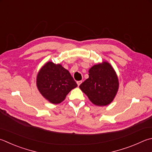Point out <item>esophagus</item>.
Instances as JSON below:
<instances>
[{"label": "esophagus", "mask_w": 152, "mask_h": 152, "mask_svg": "<svg viewBox=\"0 0 152 152\" xmlns=\"http://www.w3.org/2000/svg\"><path fill=\"white\" fill-rule=\"evenodd\" d=\"M82 81H78V82H77V84H78V86H79L81 84V83H82Z\"/></svg>", "instance_id": "1"}]
</instances>
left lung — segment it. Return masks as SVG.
<instances>
[{
	"label": "left lung",
	"mask_w": 152,
	"mask_h": 152,
	"mask_svg": "<svg viewBox=\"0 0 152 152\" xmlns=\"http://www.w3.org/2000/svg\"><path fill=\"white\" fill-rule=\"evenodd\" d=\"M88 72L89 78L79 88L96 106L109 105L119 89V80L114 68L108 62L103 61L94 65Z\"/></svg>",
	"instance_id": "8db88e82"
}]
</instances>
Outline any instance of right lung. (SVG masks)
Wrapping results in <instances>:
<instances>
[{
  "label": "right lung",
  "instance_id": "1",
  "mask_svg": "<svg viewBox=\"0 0 152 152\" xmlns=\"http://www.w3.org/2000/svg\"><path fill=\"white\" fill-rule=\"evenodd\" d=\"M37 86L44 98L53 104L61 103L78 85L69 71L60 64L45 63L37 76Z\"/></svg>",
  "mask_w": 152,
  "mask_h": 152
}]
</instances>
